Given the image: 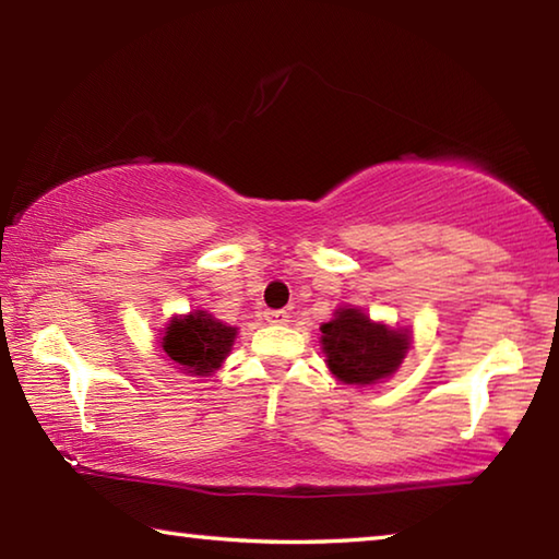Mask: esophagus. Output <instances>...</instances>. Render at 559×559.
<instances>
[{"label":"esophagus","instance_id":"obj_1","mask_svg":"<svg viewBox=\"0 0 559 559\" xmlns=\"http://www.w3.org/2000/svg\"><path fill=\"white\" fill-rule=\"evenodd\" d=\"M263 318H266L271 325H283L288 320V310H266Z\"/></svg>","mask_w":559,"mask_h":559}]
</instances>
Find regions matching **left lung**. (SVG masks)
Here are the masks:
<instances>
[{
  "instance_id": "obj_1",
  "label": "left lung",
  "mask_w": 559,
  "mask_h": 559,
  "mask_svg": "<svg viewBox=\"0 0 559 559\" xmlns=\"http://www.w3.org/2000/svg\"><path fill=\"white\" fill-rule=\"evenodd\" d=\"M325 362L340 382L374 384L390 377L409 349V335L372 323L362 310L340 308L323 328Z\"/></svg>"
}]
</instances>
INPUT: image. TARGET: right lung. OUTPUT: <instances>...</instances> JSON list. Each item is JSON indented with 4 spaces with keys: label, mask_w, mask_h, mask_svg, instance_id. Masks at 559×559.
<instances>
[{
    "label": "right lung",
    "mask_w": 559,
    "mask_h": 559,
    "mask_svg": "<svg viewBox=\"0 0 559 559\" xmlns=\"http://www.w3.org/2000/svg\"><path fill=\"white\" fill-rule=\"evenodd\" d=\"M234 337L236 328L219 323L206 310H197L187 318L169 320V328L163 337V349L177 365V370L206 377L229 355Z\"/></svg>",
    "instance_id": "right-lung-1"
}]
</instances>
